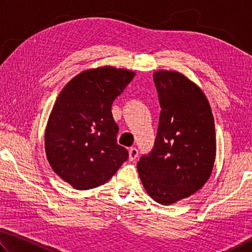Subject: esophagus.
I'll list each match as a JSON object with an SVG mask.
<instances>
[{
  "label": "esophagus",
  "mask_w": 252,
  "mask_h": 252,
  "mask_svg": "<svg viewBox=\"0 0 252 252\" xmlns=\"http://www.w3.org/2000/svg\"><path fill=\"white\" fill-rule=\"evenodd\" d=\"M128 155H129V160H130V161L135 160L136 158H137V156H138V151H137V148L131 147V148L129 149V152H128Z\"/></svg>",
  "instance_id": "1"
}]
</instances>
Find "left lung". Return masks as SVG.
<instances>
[{
    "instance_id": "8db88e82",
    "label": "left lung",
    "mask_w": 252,
    "mask_h": 252,
    "mask_svg": "<svg viewBox=\"0 0 252 252\" xmlns=\"http://www.w3.org/2000/svg\"><path fill=\"white\" fill-rule=\"evenodd\" d=\"M160 116L153 151L137 169L146 191L168 206L199 190L216 158V131L209 101L195 83L174 70H157Z\"/></svg>"
}]
</instances>
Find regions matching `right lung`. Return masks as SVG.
<instances>
[{"mask_svg": "<svg viewBox=\"0 0 252 252\" xmlns=\"http://www.w3.org/2000/svg\"><path fill=\"white\" fill-rule=\"evenodd\" d=\"M133 70L103 66L66 84L48 117L45 153L56 175L77 190L107 183L128 158L117 144L112 104L134 78Z\"/></svg>", "mask_w": 252, "mask_h": 252, "instance_id": "obj_1", "label": "right lung"}]
</instances>
